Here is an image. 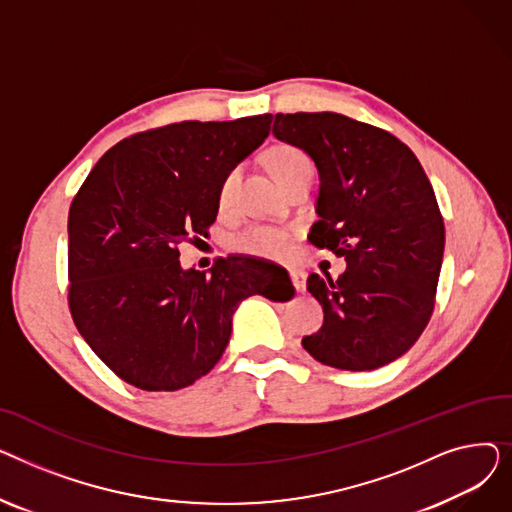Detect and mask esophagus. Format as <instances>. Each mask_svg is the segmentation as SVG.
Returning <instances> with one entry per match:
<instances>
[{
	"label": "esophagus",
	"mask_w": 512,
	"mask_h": 512,
	"mask_svg": "<svg viewBox=\"0 0 512 512\" xmlns=\"http://www.w3.org/2000/svg\"><path fill=\"white\" fill-rule=\"evenodd\" d=\"M290 280H292L294 288H297L299 292H305V288H307V274L303 270H290Z\"/></svg>",
	"instance_id": "1"
}]
</instances>
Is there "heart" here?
I'll list each match as a JSON object with an SVG mask.
<instances>
[{"mask_svg":"<svg viewBox=\"0 0 512 512\" xmlns=\"http://www.w3.org/2000/svg\"><path fill=\"white\" fill-rule=\"evenodd\" d=\"M267 168H270L278 184H284L294 174H299L303 170H313V164L303 149L294 145H276L270 153H267ZM236 184H238V170H230L224 176L218 191L220 209L230 207ZM232 247L238 253L278 259L290 251V232L274 226H249L232 238Z\"/></svg>","mask_w":512,"mask_h":512,"instance_id":"1","label":"heart"}]
</instances>
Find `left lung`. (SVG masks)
Instances as JSON below:
<instances>
[{"label": "left lung", "instance_id": "obj_1", "mask_svg": "<svg viewBox=\"0 0 512 512\" xmlns=\"http://www.w3.org/2000/svg\"><path fill=\"white\" fill-rule=\"evenodd\" d=\"M272 132L315 161L309 242L346 261L336 280H307L324 326L303 338L305 351L336 369L384 367L417 342L436 305L444 220L434 188L405 143L348 116L276 114Z\"/></svg>", "mask_w": 512, "mask_h": 512}]
</instances>
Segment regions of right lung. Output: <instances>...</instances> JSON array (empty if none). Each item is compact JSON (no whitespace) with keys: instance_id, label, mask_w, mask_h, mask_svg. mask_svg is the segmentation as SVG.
I'll return each mask as SVG.
<instances>
[{"instance_id":"obj_1","label":"right lung","mask_w":512,"mask_h":512,"mask_svg":"<svg viewBox=\"0 0 512 512\" xmlns=\"http://www.w3.org/2000/svg\"><path fill=\"white\" fill-rule=\"evenodd\" d=\"M272 114L176 122L107 151L68 213V305L93 353L147 392L195 384L226 351L232 315L257 288L251 259L182 270L178 245L218 215L224 176L270 134ZM292 297L286 270H276ZM288 297V299H290Z\"/></svg>"}]
</instances>
